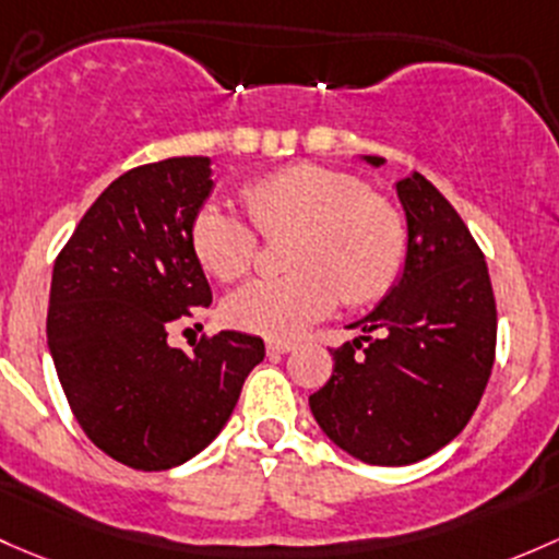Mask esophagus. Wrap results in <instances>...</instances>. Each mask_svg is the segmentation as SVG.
I'll list each match as a JSON object with an SVG mask.
<instances>
[{
    "instance_id": "esophagus-1",
    "label": "esophagus",
    "mask_w": 559,
    "mask_h": 559,
    "mask_svg": "<svg viewBox=\"0 0 559 559\" xmlns=\"http://www.w3.org/2000/svg\"><path fill=\"white\" fill-rule=\"evenodd\" d=\"M267 354L270 356H281V354H289V350H295V343H289V340H267Z\"/></svg>"
}]
</instances>
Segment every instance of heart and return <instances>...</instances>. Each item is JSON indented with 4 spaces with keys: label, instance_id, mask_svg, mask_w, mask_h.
Masks as SVG:
<instances>
[{
    "label": "heart",
    "instance_id": "1",
    "mask_svg": "<svg viewBox=\"0 0 559 559\" xmlns=\"http://www.w3.org/2000/svg\"><path fill=\"white\" fill-rule=\"evenodd\" d=\"M243 216L203 205L190 227L195 260L216 281L246 278L264 240L286 238L281 278L254 281L225 299V321L264 337H292L334 305L364 308L402 278L407 219L361 176L297 163L249 181L240 190Z\"/></svg>",
    "mask_w": 559,
    "mask_h": 559
}]
</instances>
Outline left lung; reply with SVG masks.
<instances>
[{
    "label": "left lung",
    "mask_w": 559,
    "mask_h": 559,
    "mask_svg": "<svg viewBox=\"0 0 559 559\" xmlns=\"http://www.w3.org/2000/svg\"><path fill=\"white\" fill-rule=\"evenodd\" d=\"M396 192L409 227L402 278L350 324L364 337L332 350V378L310 396L326 437L372 466H407L455 439L496 361V297L479 243L423 174L399 179Z\"/></svg>",
    "instance_id": "8db88e82"
}]
</instances>
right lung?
<instances>
[{
  "instance_id": "right-lung-1",
  "label": "right lung",
  "mask_w": 559,
  "mask_h": 559,
  "mask_svg": "<svg viewBox=\"0 0 559 559\" xmlns=\"http://www.w3.org/2000/svg\"><path fill=\"white\" fill-rule=\"evenodd\" d=\"M209 157H168L115 179L56 257L47 345L72 415L117 463L163 472L230 420L264 358L254 334H203L192 354L168 326L211 305L190 227L211 192Z\"/></svg>"
}]
</instances>
